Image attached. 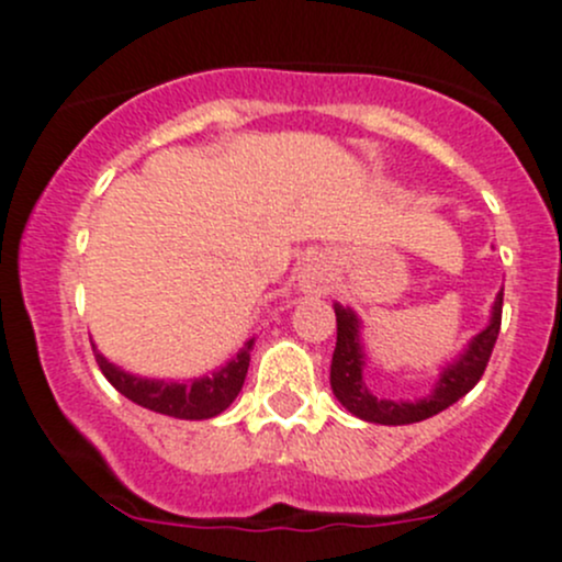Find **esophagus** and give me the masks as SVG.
Listing matches in <instances>:
<instances>
[{"label":"esophagus","instance_id":"esophagus-1","mask_svg":"<svg viewBox=\"0 0 562 562\" xmlns=\"http://www.w3.org/2000/svg\"><path fill=\"white\" fill-rule=\"evenodd\" d=\"M333 270H336V257L330 251L311 254L297 273L300 289L311 294H325L333 283Z\"/></svg>","mask_w":562,"mask_h":562}]
</instances>
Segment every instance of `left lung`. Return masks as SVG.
I'll return each mask as SVG.
<instances>
[{
    "mask_svg": "<svg viewBox=\"0 0 562 562\" xmlns=\"http://www.w3.org/2000/svg\"><path fill=\"white\" fill-rule=\"evenodd\" d=\"M499 319H503V292L497 294L492 305V319L488 325L477 333L468 344L462 355L453 363L442 369L440 380H437L435 391L418 402H391V398H376L369 391L363 380V344H360V319L352 308H344L336 303V352H333L330 363V387L336 393L338 402L358 415L360 420L382 426H404V424H418V420L431 418V415L442 413L459 398L468 396L477 380L486 371L488 358H492L494 341L499 333Z\"/></svg>",
    "mask_w": 562,
    "mask_h": 562,
    "instance_id": "1",
    "label": "left lung"
}]
</instances>
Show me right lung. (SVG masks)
<instances>
[{"instance_id": "add662e5", "label": "right lung", "mask_w": 562, "mask_h": 562, "mask_svg": "<svg viewBox=\"0 0 562 562\" xmlns=\"http://www.w3.org/2000/svg\"><path fill=\"white\" fill-rule=\"evenodd\" d=\"M251 349H254V338L251 341H246V347H243L229 363L221 366L218 371H213L210 376H199V380H188V382L144 380V376L127 374V371H122L120 366L109 363L98 349H94V360H98L105 380H109L122 396L136 402L138 407H147L153 409V413L169 415V418L204 420V418H215V415H221L237 398L243 382H246L248 363H251Z\"/></svg>"}]
</instances>
